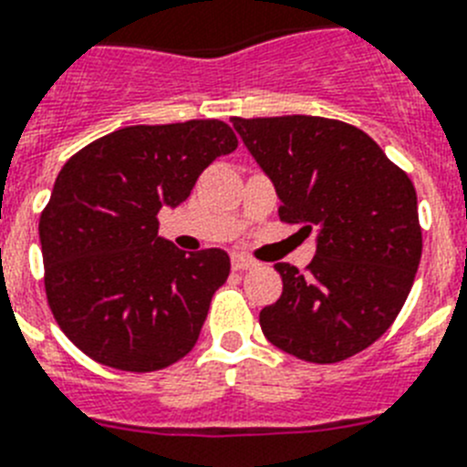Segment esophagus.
<instances>
[{
	"label": "esophagus",
	"instance_id": "1",
	"mask_svg": "<svg viewBox=\"0 0 467 467\" xmlns=\"http://www.w3.org/2000/svg\"><path fill=\"white\" fill-rule=\"evenodd\" d=\"M254 268H258V261L244 256V254H233V270L244 273V270H254Z\"/></svg>",
	"mask_w": 467,
	"mask_h": 467
}]
</instances>
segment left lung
I'll list each match as a JSON object with an SVG mask.
<instances>
[{
	"label": "left lung",
	"mask_w": 467,
	"mask_h": 467,
	"mask_svg": "<svg viewBox=\"0 0 467 467\" xmlns=\"http://www.w3.org/2000/svg\"><path fill=\"white\" fill-rule=\"evenodd\" d=\"M280 197V221L318 233L304 273L275 264L282 296L258 316L273 347L339 363L389 330L422 254L410 178L373 137L335 119H233Z\"/></svg>",
	"instance_id": "obj_1"
}]
</instances>
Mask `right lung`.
<instances>
[{
  "instance_id": "right-lung-1",
  "label": "right lung",
  "mask_w": 467,
  "mask_h": 467,
  "mask_svg": "<svg viewBox=\"0 0 467 467\" xmlns=\"http://www.w3.org/2000/svg\"><path fill=\"white\" fill-rule=\"evenodd\" d=\"M234 149L223 120H187L120 128L66 161L40 242L47 304L82 354L151 373L194 348L230 256L180 252L159 237L156 215L185 202L203 168Z\"/></svg>"
}]
</instances>
